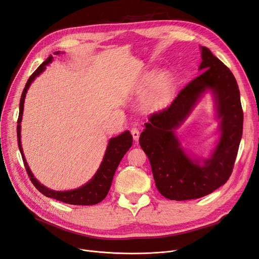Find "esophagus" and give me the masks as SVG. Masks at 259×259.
Here are the masks:
<instances>
[{
	"label": "esophagus",
	"mask_w": 259,
	"mask_h": 259,
	"mask_svg": "<svg viewBox=\"0 0 259 259\" xmlns=\"http://www.w3.org/2000/svg\"><path fill=\"white\" fill-rule=\"evenodd\" d=\"M131 135L133 137V140L135 141H139V138H140V131L137 129V128H132L131 130Z\"/></svg>",
	"instance_id": "1"
}]
</instances>
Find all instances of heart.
Wrapping results in <instances>:
<instances>
[{
    "label": "heart",
    "instance_id": "heart-1",
    "mask_svg": "<svg viewBox=\"0 0 259 259\" xmlns=\"http://www.w3.org/2000/svg\"><path fill=\"white\" fill-rule=\"evenodd\" d=\"M157 72H151L145 75L144 85H149L157 79ZM174 93V80L167 73H162L157 82L155 90L151 92L147 99V108L151 111L163 109L170 101Z\"/></svg>",
    "mask_w": 259,
    "mask_h": 259
}]
</instances>
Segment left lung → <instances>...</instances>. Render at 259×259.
Returning <instances> with one entry per match:
<instances>
[{"label":"left lung","instance_id":"1","mask_svg":"<svg viewBox=\"0 0 259 259\" xmlns=\"http://www.w3.org/2000/svg\"><path fill=\"white\" fill-rule=\"evenodd\" d=\"M204 70L181 91L169 107L145 122L140 145L147 155L159 192L173 200L203 197L223 186L231 176L242 137L243 112L234 74L208 48L200 46ZM211 91L219 120V140L207 159L188 156L176 130L204 93Z\"/></svg>","mask_w":259,"mask_h":259}]
</instances>
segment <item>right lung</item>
I'll return each mask as SVG.
<instances>
[{"label":"right lung","mask_w":259,"mask_h":259,"mask_svg":"<svg viewBox=\"0 0 259 259\" xmlns=\"http://www.w3.org/2000/svg\"><path fill=\"white\" fill-rule=\"evenodd\" d=\"M60 51H56L54 54H60ZM53 61V56L50 55L48 59L34 71V73L30 76V79L27 80L25 88L22 92L20 104H19V117H18V126H17V137H18V146L19 150L21 152L23 163L25 166V169L27 171V175L30 177L32 184L36 187V189L39 191L40 193L46 195L47 197H51L57 200H61L63 203L70 204V205H96L100 203L107 196L109 190L111 188L113 177L116 168L121 161L124 154L129 150V148L132 146V136L131 133L127 130L122 132L121 135L110 139L107 150L103 156L102 162L99 166V168L96 171V174L93 176V178L88 181L82 187L74 189V190H68V191H55L47 188L46 186L41 185L38 181L32 170L30 169L27 162L25 160L23 149L21 145V121H22V115H23V109H24V99L27 93V90L30 89L31 84L36 79V76L39 75L41 72L45 71L46 66L49 65Z\"/></svg>","instance_id":"obj_1"}]
</instances>
